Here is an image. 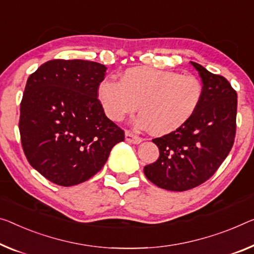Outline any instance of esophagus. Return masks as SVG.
I'll return each instance as SVG.
<instances>
[{
    "label": "esophagus",
    "mask_w": 254,
    "mask_h": 254,
    "mask_svg": "<svg viewBox=\"0 0 254 254\" xmlns=\"http://www.w3.org/2000/svg\"><path fill=\"white\" fill-rule=\"evenodd\" d=\"M125 138H126L128 143H132V144H138L142 142V138H140L139 136L132 134V132L129 130H126V132H125Z\"/></svg>",
    "instance_id": "obj_1"
}]
</instances>
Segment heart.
Wrapping results in <instances>:
<instances>
[{
    "label": "heart",
    "mask_w": 254,
    "mask_h": 254,
    "mask_svg": "<svg viewBox=\"0 0 254 254\" xmlns=\"http://www.w3.org/2000/svg\"><path fill=\"white\" fill-rule=\"evenodd\" d=\"M202 94V84L195 76L149 67L127 69L120 81L105 79L97 89L109 118L122 122L138 104V126L150 128L154 135L184 126L200 105Z\"/></svg>",
    "instance_id": "b5f03b06"
}]
</instances>
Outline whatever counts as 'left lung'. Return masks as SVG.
<instances>
[{
	"mask_svg": "<svg viewBox=\"0 0 254 254\" xmlns=\"http://www.w3.org/2000/svg\"><path fill=\"white\" fill-rule=\"evenodd\" d=\"M190 64L203 83L200 105L184 126L152 139L159 147V158L144 167L150 182L176 192L212 177L231 152L236 134V91L225 77Z\"/></svg>",
	"mask_w": 254,
	"mask_h": 254,
	"instance_id": "left-lung-1",
	"label": "left lung"
}]
</instances>
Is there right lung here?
<instances>
[{"label":"right lung","mask_w":254,"mask_h":254,"mask_svg":"<svg viewBox=\"0 0 254 254\" xmlns=\"http://www.w3.org/2000/svg\"><path fill=\"white\" fill-rule=\"evenodd\" d=\"M105 70L93 61L54 59L27 79L19 118L21 146L30 166L54 184L88 181L125 139L97 99Z\"/></svg>","instance_id":"1"}]
</instances>
